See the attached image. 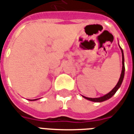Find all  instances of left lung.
Segmentation results:
<instances>
[{
	"label": "left lung",
	"mask_w": 134,
	"mask_h": 134,
	"mask_svg": "<svg viewBox=\"0 0 134 134\" xmlns=\"http://www.w3.org/2000/svg\"><path fill=\"white\" fill-rule=\"evenodd\" d=\"M121 51H122V72H121V75H120V77L119 81L118 82L117 85L115 86V87L113 88L109 93H107L106 95L102 96V97H99V98H88V97H86V96H83L85 99H86L88 100H90V101H92V102H104L105 100L109 99V98H111L112 96L116 93V91H118V89L119 88L121 84H122V80H123V77H124V74H125V65H124V56H123V51L121 49Z\"/></svg>",
	"instance_id": "obj_1"
}]
</instances>
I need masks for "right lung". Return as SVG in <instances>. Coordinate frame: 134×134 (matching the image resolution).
Wrapping results in <instances>:
<instances>
[{"mask_svg":"<svg viewBox=\"0 0 134 134\" xmlns=\"http://www.w3.org/2000/svg\"><path fill=\"white\" fill-rule=\"evenodd\" d=\"M33 100H36V99H33Z\"/></svg>","mask_w":134,"mask_h":134,"instance_id":"1","label":"right lung"}]
</instances>
